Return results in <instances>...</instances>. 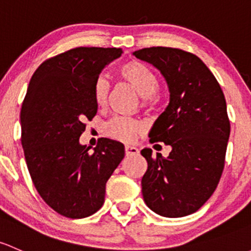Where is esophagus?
<instances>
[{
	"mask_svg": "<svg viewBox=\"0 0 251 251\" xmlns=\"http://www.w3.org/2000/svg\"><path fill=\"white\" fill-rule=\"evenodd\" d=\"M125 151H126V155H127V156H131V155H137V154H138L139 150L137 149L136 147L126 146L125 147Z\"/></svg>",
	"mask_w": 251,
	"mask_h": 251,
	"instance_id": "34e87169",
	"label": "esophagus"
}]
</instances>
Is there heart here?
Wrapping results in <instances>:
<instances>
[{
    "label": "heart",
    "mask_w": 251,
    "mask_h": 251,
    "mask_svg": "<svg viewBox=\"0 0 251 251\" xmlns=\"http://www.w3.org/2000/svg\"><path fill=\"white\" fill-rule=\"evenodd\" d=\"M119 75L124 81L131 85L142 96L144 104H152L156 101V90L159 88L157 77L146 66L138 61H130L119 70ZM109 84L104 77H99L94 85V99L97 105L107 103ZM143 126L136 119L115 117L105 126V131L113 138L123 142H132L142 131Z\"/></svg>",
    "instance_id": "obj_1"
}]
</instances>
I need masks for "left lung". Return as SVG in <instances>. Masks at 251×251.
Returning <instances> with one entry per match:
<instances>
[{
  "instance_id": "obj_1",
  "label": "left lung",
  "mask_w": 251,
  "mask_h": 251,
  "mask_svg": "<svg viewBox=\"0 0 251 251\" xmlns=\"http://www.w3.org/2000/svg\"><path fill=\"white\" fill-rule=\"evenodd\" d=\"M160 71L170 103L150 130V142L172 148L163 157L146 148L148 170L142 178L144 202L166 218L192 214L208 201L220 180L230 137L224 92L196 55L167 47L133 51Z\"/></svg>"
}]
</instances>
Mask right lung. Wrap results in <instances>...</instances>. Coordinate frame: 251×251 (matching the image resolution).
Here are the masks:
<instances>
[{
    "mask_svg": "<svg viewBox=\"0 0 251 251\" xmlns=\"http://www.w3.org/2000/svg\"><path fill=\"white\" fill-rule=\"evenodd\" d=\"M120 48L71 49L47 60L33 73L20 113L21 144L35 188L55 212L71 219L96 213L105 183L125 156L120 142L100 138L81 146L86 119L97 113L94 85Z\"/></svg>",
    "mask_w": 251,
    "mask_h": 251,
    "instance_id": "add662e5",
    "label": "right lung"
}]
</instances>
